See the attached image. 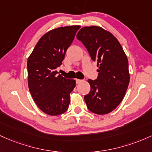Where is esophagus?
Listing matches in <instances>:
<instances>
[{"instance_id":"1","label":"esophagus","mask_w":152,"mask_h":152,"mask_svg":"<svg viewBox=\"0 0 152 152\" xmlns=\"http://www.w3.org/2000/svg\"><path fill=\"white\" fill-rule=\"evenodd\" d=\"M83 80H79V79H76V83L77 84H79V83H80L83 82Z\"/></svg>"}]
</instances>
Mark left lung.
Here are the masks:
<instances>
[{
	"mask_svg": "<svg viewBox=\"0 0 152 152\" xmlns=\"http://www.w3.org/2000/svg\"><path fill=\"white\" fill-rule=\"evenodd\" d=\"M90 57L97 62L98 78L88 80L90 91L84 99L93 113H110L124 98L130 80L129 62L118 39L110 32L97 26L82 28L77 34Z\"/></svg>",
	"mask_w": 152,
	"mask_h": 152,
	"instance_id": "1",
	"label": "left lung"
}]
</instances>
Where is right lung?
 I'll use <instances>...</instances> for the list:
<instances>
[{"instance_id": "add662e5", "label": "right lung", "mask_w": 152, "mask_h": 152, "mask_svg": "<svg viewBox=\"0 0 152 152\" xmlns=\"http://www.w3.org/2000/svg\"><path fill=\"white\" fill-rule=\"evenodd\" d=\"M80 26L59 27L41 37L27 61L28 85L39 108L50 115L67 111L75 80L58 74L66 51L74 40Z\"/></svg>"}]
</instances>
